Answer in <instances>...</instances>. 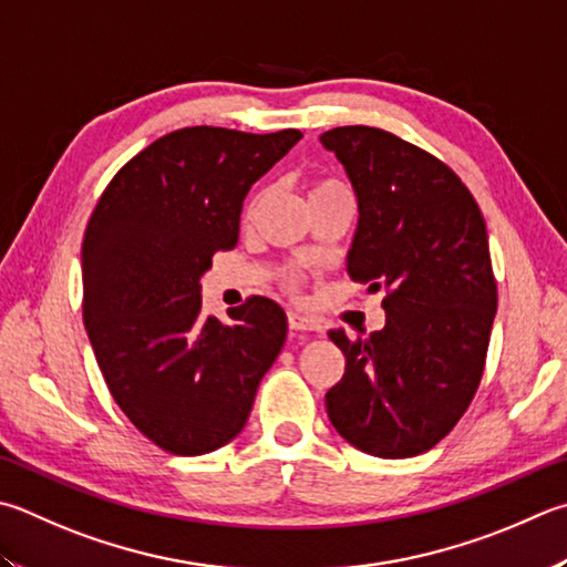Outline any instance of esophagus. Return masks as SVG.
I'll return each instance as SVG.
<instances>
[{"instance_id": "1", "label": "esophagus", "mask_w": 567, "mask_h": 567, "mask_svg": "<svg viewBox=\"0 0 567 567\" xmlns=\"http://www.w3.org/2000/svg\"><path fill=\"white\" fill-rule=\"evenodd\" d=\"M287 322H290V329H297V332H317V329H319V322L315 317L302 315L297 310L287 312Z\"/></svg>"}]
</instances>
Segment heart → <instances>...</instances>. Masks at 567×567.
<instances>
[{
  "label": "heart",
  "mask_w": 567,
  "mask_h": 567,
  "mask_svg": "<svg viewBox=\"0 0 567 567\" xmlns=\"http://www.w3.org/2000/svg\"><path fill=\"white\" fill-rule=\"evenodd\" d=\"M329 188H339V183H337V181H317V183L310 185V195L329 190Z\"/></svg>",
  "instance_id": "b5f03b06"
}]
</instances>
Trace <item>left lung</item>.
Listing matches in <instances>:
<instances>
[{
  "instance_id": "obj_1",
  "label": "left lung",
  "mask_w": 567,
  "mask_h": 567,
  "mask_svg": "<svg viewBox=\"0 0 567 567\" xmlns=\"http://www.w3.org/2000/svg\"><path fill=\"white\" fill-rule=\"evenodd\" d=\"M319 143L357 195L347 272L386 290L379 332H329L347 367L327 416L369 456H419L456 426L486 364L498 307L486 223L454 171L394 133L342 126Z\"/></svg>"
}]
</instances>
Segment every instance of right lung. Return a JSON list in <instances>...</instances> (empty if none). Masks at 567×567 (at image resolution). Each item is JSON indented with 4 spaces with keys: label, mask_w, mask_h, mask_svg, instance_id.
Returning a JSON list of instances; mask_svg holds the SVG:
<instances>
[{
    "label": "right lung",
    "mask_w": 567,
    "mask_h": 567,
    "mask_svg": "<svg viewBox=\"0 0 567 567\" xmlns=\"http://www.w3.org/2000/svg\"><path fill=\"white\" fill-rule=\"evenodd\" d=\"M300 131H173L101 195L81 248L84 324L111 396L143 436L178 456L220 449L248 424L280 354L287 315L267 297L203 315L200 277L233 250L243 200Z\"/></svg>",
    "instance_id": "1"
}]
</instances>
